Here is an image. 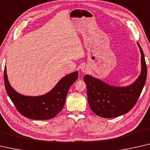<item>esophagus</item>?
Instances as JSON below:
<instances>
[{
    "mask_svg": "<svg viewBox=\"0 0 150 150\" xmlns=\"http://www.w3.org/2000/svg\"><path fill=\"white\" fill-rule=\"evenodd\" d=\"M88 71H89V69L88 68V67H86V66H83L81 68V71L84 73L88 72Z\"/></svg>",
    "mask_w": 150,
    "mask_h": 150,
    "instance_id": "1",
    "label": "esophagus"
}]
</instances>
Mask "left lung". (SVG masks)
I'll use <instances>...</instances> for the list:
<instances>
[{
  "mask_svg": "<svg viewBox=\"0 0 150 150\" xmlns=\"http://www.w3.org/2000/svg\"><path fill=\"white\" fill-rule=\"evenodd\" d=\"M142 71L137 79L127 87L112 86L89 75L83 77L89 106L98 116L110 118L130 111L139 99L147 78V65L142 48Z\"/></svg>",
  "mask_w": 150,
  "mask_h": 150,
  "instance_id": "8db88e82",
  "label": "left lung"
}]
</instances>
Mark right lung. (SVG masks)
I'll use <instances>...</instances> for the list:
<instances>
[{
  "mask_svg": "<svg viewBox=\"0 0 150 150\" xmlns=\"http://www.w3.org/2000/svg\"><path fill=\"white\" fill-rule=\"evenodd\" d=\"M4 70V81L6 93L20 114L33 120H48L62 110L70 87L78 78L75 71L64 76L52 90L40 96H25L17 93L11 86Z\"/></svg>",
  "mask_w": 150,
  "mask_h": 150,
  "instance_id": "right-lung-1",
  "label": "right lung"
}]
</instances>
